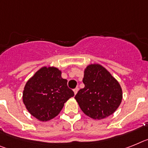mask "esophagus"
Returning <instances> with one entry per match:
<instances>
[{"label": "esophagus", "instance_id": "34e87169", "mask_svg": "<svg viewBox=\"0 0 148 148\" xmlns=\"http://www.w3.org/2000/svg\"><path fill=\"white\" fill-rule=\"evenodd\" d=\"M78 89H79V88H74V95H76V94L77 93V92H78Z\"/></svg>", "mask_w": 148, "mask_h": 148}]
</instances>
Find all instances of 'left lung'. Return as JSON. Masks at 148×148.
Listing matches in <instances>:
<instances>
[{"label":"left lung","mask_w":148,"mask_h":148,"mask_svg":"<svg viewBox=\"0 0 148 148\" xmlns=\"http://www.w3.org/2000/svg\"><path fill=\"white\" fill-rule=\"evenodd\" d=\"M83 82L75 100L84 114L101 120L115 112L123 97L122 88L107 69L100 64H90L85 69Z\"/></svg>","instance_id":"obj_1"}]
</instances>
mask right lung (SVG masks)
I'll return each mask as SVG.
<instances>
[{"instance_id":"1","label":"right lung","mask_w":148,"mask_h":148,"mask_svg":"<svg viewBox=\"0 0 148 148\" xmlns=\"http://www.w3.org/2000/svg\"><path fill=\"white\" fill-rule=\"evenodd\" d=\"M62 77V71L53 66L38 69L25 84L22 100L27 111L40 121L59 115L64 103L74 95Z\"/></svg>"}]
</instances>
